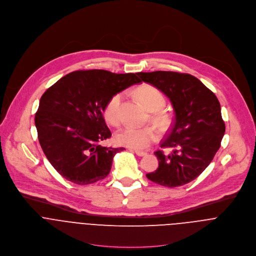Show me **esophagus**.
<instances>
[{
	"instance_id": "34e87169",
	"label": "esophagus",
	"mask_w": 256,
	"mask_h": 256,
	"mask_svg": "<svg viewBox=\"0 0 256 256\" xmlns=\"http://www.w3.org/2000/svg\"><path fill=\"white\" fill-rule=\"evenodd\" d=\"M134 152L136 153V155L138 156H145L147 153L144 152V151H140V150H134Z\"/></svg>"
}]
</instances>
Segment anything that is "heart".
Returning a JSON list of instances; mask_svg holds the SVG:
<instances>
[{"label":"heart","instance_id":"obj_1","mask_svg":"<svg viewBox=\"0 0 256 256\" xmlns=\"http://www.w3.org/2000/svg\"><path fill=\"white\" fill-rule=\"evenodd\" d=\"M136 96L141 104L150 112H153L151 119L159 126H165L169 122V116L160 109L165 105L164 94L155 86L144 84L136 90ZM122 94H114L104 108V117L112 126L120 124V107ZM116 142L132 149H145L158 139V132L152 126L143 128L126 127L116 134Z\"/></svg>","mask_w":256,"mask_h":256}]
</instances>
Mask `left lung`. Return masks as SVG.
Segmentation results:
<instances>
[{
  "label": "left lung",
  "instance_id": "1",
  "mask_svg": "<svg viewBox=\"0 0 256 256\" xmlns=\"http://www.w3.org/2000/svg\"><path fill=\"white\" fill-rule=\"evenodd\" d=\"M137 75L170 100L174 121L161 148L156 151L159 166L146 177L162 186L177 187L197 178L210 164L225 132L220 103L215 94L190 74L171 71L140 72Z\"/></svg>",
  "mask_w": 256,
  "mask_h": 256
}]
</instances>
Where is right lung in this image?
Returning <instances> with one entry per match:
<instances>
[{
    "label": "right lung",
    "instance_id": "right-lung-1",
    "mask_svg": "<svg viewBox=\"0 0 256 256\" xmlns=\"http://www.w3.org/2000/svg\"><path fill=\"white\" fill-rule=\"evenodd\" d=\"M137 73L79 70L67 74L41 97L35 116L40 145L65 179L88 185L109 174L113 157L123 147H104L111 137L104 108L116 93L140 83Z\"/></svg>",
    "mask_w": 256,
    "mask_h": 256
}]
</instances>
